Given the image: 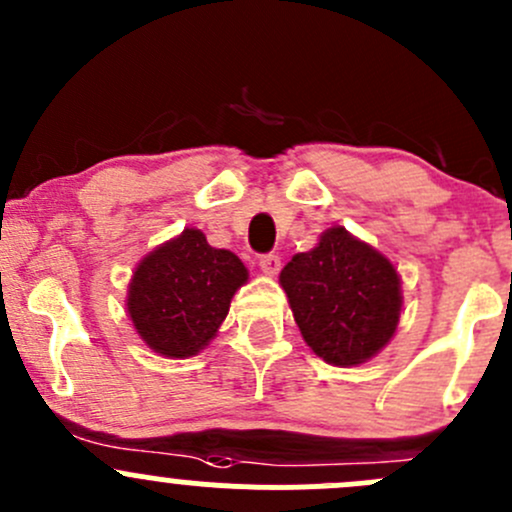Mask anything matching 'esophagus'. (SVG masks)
<instances>
[{
	"mask_svg": "<svg viewBox=\"0 0 512 512\" xmlns=\"http://www.w3.org/2000/svg\"><path fill=\"white\" fill-rule=\"evenodd\" d=\"M260 267H262V272H265V275H277V272H280V267H282V260H280V255H262L260 257Z\"/></svg>",
	"mask_w": 512,
	"mask_h": 512,
	"instance_id": "obj_1",
	"label": "esophagus"
}]
</instances>
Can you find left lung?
<instances>
[{
  "instance_id": "left-lung-1",
  "label": "left lung",
  "mask_w": 512,
  "mask_h": 512,
  "mask_svg": "<svg viewBox=\"0 0 512 512\" xmlns=\"http://www.w3.org/2000/svg\"><path fill=\"white\" fill-rule=\"evenodd\" d=\"M302 339L332 366H359L394 339L404 307L394 262L347 227L332 225L280 272Z\"/></svg>"
}]
</instances>
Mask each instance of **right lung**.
Wrapping results in <instances>:
<instances>
[{
  "mask_svg": "<svg viewBox=\"0 0 512 512\" xmlns=\"http://www.w3.org/2000/svg\"><path fill=\"white\" fill-rule=\"evenodd\" d=\"M250 272L230 250L210 247L198 227L148 252L133 270L126 312L148 349L168 359L203 352Z\"/></svg>",
  "mask_w": 512,
  "mask_h": 512,
  "instance_id": "1",
  "label": "right lung"
}]
</instances>
